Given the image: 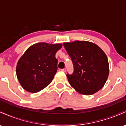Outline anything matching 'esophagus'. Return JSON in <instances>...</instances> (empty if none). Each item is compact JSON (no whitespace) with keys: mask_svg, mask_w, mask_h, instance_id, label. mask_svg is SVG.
Segmentation results:
<instances>
[{"mask_svg":"<svg viewBox=\"0 0 126 126\" xmlns=\"http://www.w3.org/2000/svg\"><path fill=\"white\" fill-rule=\"evenodd\" d=\"M61 70H62V71L64 72H66V68H64V69H62Z\"/></svg>","mask_w":126,"mask_h":126,"instance_id":"1","label":"esophagus"}]
</instances>
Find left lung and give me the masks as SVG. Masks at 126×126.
Segmentation results:
<instances>
[{
  "label": "left lung",
  "mask_w": 126,
  "mask_h": 126,
  "mask_svg": "<svg viewBox=\"0 0 126 126\" xmlns=\"http://www.w3.org/2000/svg\"><path fill=\"white\" fill-rule=\"evenodd\" d=\"M63 44L74 66L73 74L66 75L72 87L84 95H92L100 90L104 86L110 72L107 57L103 50L87 41Z\"/></svg>",
  "instance_id": "8db88e82"
}]
</instances>
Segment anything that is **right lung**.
<instances>
[{
    "instance_id": "add662e5",
    "label": "right lung",
    "mask_w": 126,
    "mask_h": 126,
    "mask_svg": "<svg viewBox=\"0 0 126 126\" xmlns=\"http://www.w3.org/2000/svg\"><path fill=\"white\" fill-rule=\"evenodd\" d=\"M62 46V44L36 43L20 57L16 73L20 85L25 91L36 93L51 83L57 70L55 56Z\"/></svg>"
}]
</instances>
